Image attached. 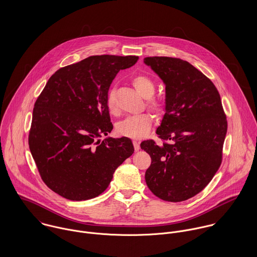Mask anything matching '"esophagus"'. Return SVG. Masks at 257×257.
<instances>
[{
  "instance_id": "esophagus-1",
  "label": "esophagus",
  "mask_w": 257,
  "mask_h": 257,
  "mask_svg": "<svg viewBox=\"0 0 257 257\" xmlns=\"http://www.w3.org/2000/svg\"><path fill=\"white\" fill-rule=\"evenodd\" d=\"M134 147H135V150L136 151H139L140 150V142H138V141H134Z\"/></svg>"
}]
</instances>
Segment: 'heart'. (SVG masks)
I'll return each instance as SVG.
<instances>
[{"label": "heart", "mask_w": 257, "mask_h": 257, "mask_svg": "<svg viewBox=\"0 0 257 257\" xmlns=\"http://www.w3.org/2000/svg\"><path fill=\"white\" fill-rule=\"evenodd\" d=\"M132 84L144 98L147 99V105L149 110L155 113H161L163 111L162 104L158 100L152 98L155 93V84L148 76L143 74L136 75L132 79ZM106 102L107 109L110 113L115 114L117 112V108L112 92L108 94ZM151 123L152 118L148 113L131 115L117 123L116 133L122 137L141 139L149 132Z\"/></svg>", "instance_id": "b5f03b06"}]
</instances>
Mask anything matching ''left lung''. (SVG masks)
Instances as JSON below:
<instances>
[{
	"instance_id": "8db88e82",
	"label": "left lung",
	"mask_w": 257,
	"mask_h": 257,
	"mask_svg": "<svg viewBox=\"0 0 257 257\" xmlns=\"http://www.w3.org/2000/svg\"><path fill=\"white\" fill-rule=\"evenodd\" d=\"M144 61L165 84V113L156 130L164 143L141 144L151 157L146 182L156 197L182 202L200 193L220 168L226 116L216 86L192 64L163 56Z\"/></svg>"
}]
</instances>
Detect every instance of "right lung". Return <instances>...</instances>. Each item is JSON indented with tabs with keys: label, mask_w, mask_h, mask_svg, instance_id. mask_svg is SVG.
Returning <instances> with one entry per match:
<instances>
[{
	"label": "right lung",
	"mask_w": 257,
	"mask_h": 257,
	"mask_svg": "<svg viewBox=\"0 0 257 257\" xmlns=\"http://www.w3.org/2000/svg\"><path fill=\"white\" fill-rule=\"evenodd\" d=\"M139 56L94 55L62 67L47 81L33 111L29 146L46 186L61 197L83 201L102 194L114 170L135 151L112 130L107 96L121 69Z\"/></svg>",
	"instance_id": "1"
}]
</instances>
